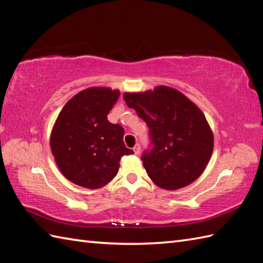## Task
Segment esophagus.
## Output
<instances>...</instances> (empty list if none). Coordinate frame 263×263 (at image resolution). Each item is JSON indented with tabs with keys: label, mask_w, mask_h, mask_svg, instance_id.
I'll return each instance as SVG.
<instances>
[{
	"label": "esophagus",
	"mask_w": 263,
	"mask_h": 263,
	"mask_svg": "<svg viewBox=\"0 0 263 263\" xmlns=\"http://www.w3.org/2000/svg\"><path fill=\"white\" fill-rule=\"evenodd\" d=\"M140 150H141V146H140V144H136V145H134V148H133L134 154L139 155V154H140Z\"/></svg>",
	"instance_id": "esophagus-1"
}]
</instances>
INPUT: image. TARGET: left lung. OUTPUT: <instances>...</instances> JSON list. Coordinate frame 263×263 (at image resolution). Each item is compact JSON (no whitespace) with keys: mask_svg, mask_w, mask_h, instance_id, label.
<instances>
[{"mask_svg":"<svg viewBox=\"0 0 263 263\" xmlns=\"http://www.w3.org/2000/svg\"><path fill=\"white\" fill-rule=\"evenodd\" d=\"M123 99L149 127L154 146L141 159L150 179L168 191L196 180L214 146L203 112L179 90L162 85L142 93H124Z\"/></svg>","mask_w":263,"mask_h":263,"instance_id":"8db88e82","label":"left lung"}]
</instances>
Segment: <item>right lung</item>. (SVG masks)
I'll return each mask as SVG.
<instances>
[{"label":"right lung","mask_w":263,"mask_h":263,"mask_svg":"<svg viewBox=\"0 0 263 263\" xmlns=\"http://www.w3.org/2000/svg\"><path fill=\"white\" fill-rule=\"evenodd\" d=\"M120 90L89 87L65 104L54 122L50 149L62 174L74 184L97 189L108 184L123 156L124 129L107 120Z\"/></svg>","instance_id":"1"}]
</instances>
